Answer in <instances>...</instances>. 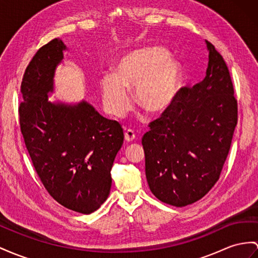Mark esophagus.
Returning a JSON list of instances; mask_svg holds the SVG:
<instances>
[{
    "label": "esophagus",
    "instance_id": "obj_1",
    "mask_svg": "<svg viewBox=\"0 0 258 258\" xmlns=\"http://www.w3.org/2000/svg\"><path fill=\"white\" fill-rule=\"evenodd\" d=\"M124 138H125V141L126 142H133L134 140H135V133L132 130H127V131H125V133H124Z\"/></svg>",
    "mask_w": 258,
    "mask_h": 258
}]
</instances>
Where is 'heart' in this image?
<instances>
[{
	"mask_svg": "<svg viewBox=\"0 0 258 258\" xmlns=\"http://www.w3.org/2000/svg\"><path fill=\"white\" fill-rule=\"evenodd\" d=\"M181 81L179 63L157 47L142 48L122 56L114 74L100 77L105 111L123 117L131 108L127 90L134 89L135 103L150 114H160L172 104Z\"/></svg>",
	"mask_w": 258,
	"mask_h": 258,
	"instance_id": "1",
	"label": "heart"
}]
</instances>
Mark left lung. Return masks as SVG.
Wrapping results in <instances>:
<instances>
[{"label":"left lung","instance_id":"left-lung-1","mask_svg":"<svg viewBox=\"0 0 258 258\" xmlns=\"http://www.w3.org/2000/svg\"><path fill=\"white\" fill-rule=\"evenodd\" d=\"M205 41L206 76L192 88H181L142 140L149 188L175 207L201 200L219 180L237 123L228 66Z\"/></svg>","mask_w":258,"mask_h":258}]
</instances>
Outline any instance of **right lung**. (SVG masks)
Returning a JSON list of instances; mask_svg holds the SVG:
<instances>
[{
    "mask_svg": "<svg viewBox=\"0 0 258 258\" xmlns=\"http://www.w3.org/2000/svg\"><path fill=\"white\" fill-rule=\"evenodd\" d=\"M68 50L55 38L38 50L22 82L19 122L26 147L49 194L77 213H94L107 200L111 169L124 134L87 101L51 102L55 70Z\"/></svg>",
    "mask_w": 258,
    "mask_h": 258,
    "instance_id": "right-lung-1",
    "label": "right lung"
}]
</instances>
